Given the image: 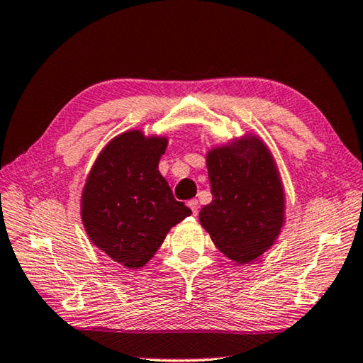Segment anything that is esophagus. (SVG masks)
<instances>
[{
  "mask_svg": "<svg viewBox=\"0 0 363 363\" xmlns=\"http://www.w3.org/2000/svg\"><path fill=\"white\" fill-rule=\"evenodd\" d=\"M187 204H189V208L191 209V212H194V214L196 216L198 214V208H200V204H198V200H195V198H194V200H190Z\"/></svg>",
  "mask_w": 363,
  "mask_h": 363,
  "instance_id": "esophagus-1",
  "label": "esophagus"
}]
</instances>
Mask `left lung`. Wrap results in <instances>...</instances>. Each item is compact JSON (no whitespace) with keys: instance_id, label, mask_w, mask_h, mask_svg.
Here are the masks:
<instances>
[{"instance_id":"1","label":"left lung","mask_w":363,"mask_h":363,"mask_svg":"<svg viewBox=\"0 0 363 363\" xmlns=\"http://www.w3.org/2000/svg\"><path fill=\"white\" fill-rule=\"evenodd\" d=\"M212 201L200 211L203 228L220 252L238 261L258 258L279 236L283 189L262 141L250 137L208 154Z\"/></svg>"}]
</instances>
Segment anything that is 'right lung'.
I'll list each match as a JSON object with an SVG mask.
<instances>
[{"mask_svg": "<svg viewBox=\"0 0 363 363\" xmlns=\"http://www.w3.org/2000/svg\"><path fill=\"white\" fill-rule=\"evenodd\" d=\"M165 138L119 135L99 155L82 196V218L92 244L127 269L154 257L172 226L191 214L159 173Z\"/></svg>", "mask_w": 363, "mask_h": 363, "instance_id": "1", "label": "right lung"}]
</instances>
